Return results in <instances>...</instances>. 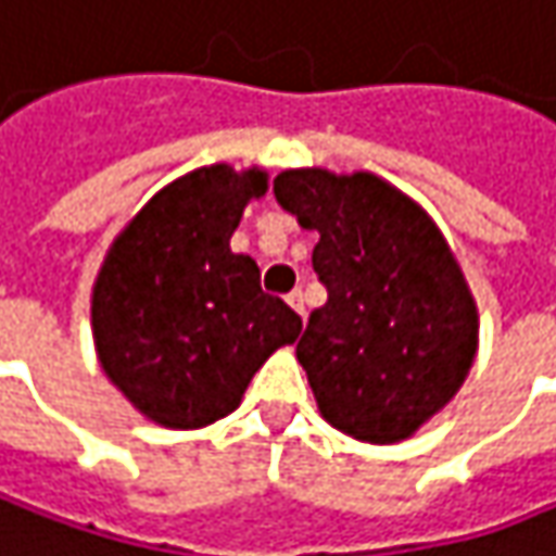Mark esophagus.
<instances>
[{
  "mask_svg": "<svg viewBox=\"0 0 556 556\" xmlns=\"http://www.w3.org/2000/svg\"><path fill=\"white\" fill-rule=\"evenodd\" d=\"M288 303H291V309H298V316L306 319V303H303V291H291L288 294Z\"/></svg>",
  "mask_w": 556,
  "mask_h": 556,
  "instance_id": "obj_1",
  "label": "esophagus"
}]
</instances>
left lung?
Segmentation results:
<instances>
[{
	"label": "left lung",
	"instance_id": "8db88e82",
	"mask_svg": "<svg viewBox=\"0 0 556 556\" xmlns=\"http://www.w3.org/2000/svg\"><path fill=\"white\" fill-rule=\"evenodd\" d=\"M271 189L319 233L313 271L329 300L298 341L319 412L367 443L412 437L456 395L478 348V309L446 240L374 174L285 170Z\"/></svg>",
	"mask_w": 556,
	"mask_h": 556
}]
</instances>
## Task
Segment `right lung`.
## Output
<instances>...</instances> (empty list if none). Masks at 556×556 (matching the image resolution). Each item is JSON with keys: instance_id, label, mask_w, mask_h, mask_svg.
<instances>
[{"instance_id": "right-lung-1", "label": "right lung", "mask_w": 556, "mask_h": 556, "mask_svg": "<svg viewBox=\"0 0 556 556\" xmlns=\"http://www.w3.org/2000/svg\"><path fill=\"white\" fill-rule=\"evenodd\" d=\"M262 170L227 164L161 189L116 237L94 285V341L106 377L164 427H205L230 415L271 351L303 323L258 288V265L230 253V233Z\"/></svg>"}]
</instances>
